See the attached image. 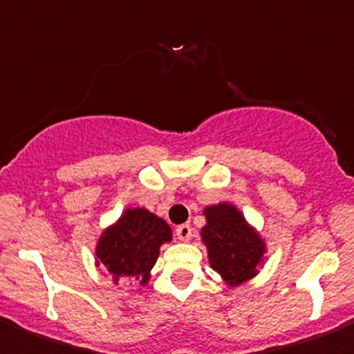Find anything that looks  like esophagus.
<instances>
[{
	"label": "esophagus",
	"instance_id": "1",
	"mask_svg": "<svg viewBox=\"0 0 354 354\" xmlns=\"http://www.w3.org/2000/svg\"><path fill=\"white\" fill-rule=\"evenodd\" d=\"M175 236L179 237L180 241H189V239H192V236H193L192 225H187V223L179 225V227L175 228Z\"/></svg>",
	"mask_w": 354,
	"mask_h": 354
}]
</instances>
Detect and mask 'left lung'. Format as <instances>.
I'll use <instances>...</instances> for the list:
<instances>
[{"label":"left lung","instance_id":"8db88e82","mask_svg":"<svg viewBox=\"0 0 354 354\" xmlns=\"http://www.w3.org/2000/svg\"><path fill=\"white\" fill-rule=\"evenodd\" d=\"M207 225L202 239L209 252L212 270L221 274L228 286H239L257 274L266 246L259 234L245 221L232 204L211 205L204 211Z\"/></svg>","mask_w":354,"mask_h":354}]
</instances>
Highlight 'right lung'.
<instances>
[{
  "mask_svg": "<svg viewBox=\"0 0 354 354\" xmlns=\"http://www.w3.org/2000/svg\"><path fill=\"white\" fill-rule=\"evenodd\" d=\"M171 241L168 223L147 209H127L97 243V266L102 264L113 282L127 278L147 283L159 257V246Z\"/></svg>",
  "mask_w": 354,
  "mask_h": 354,
  "instance_id": "obj_1",
  "label": "right lung"
}]
</instances>
